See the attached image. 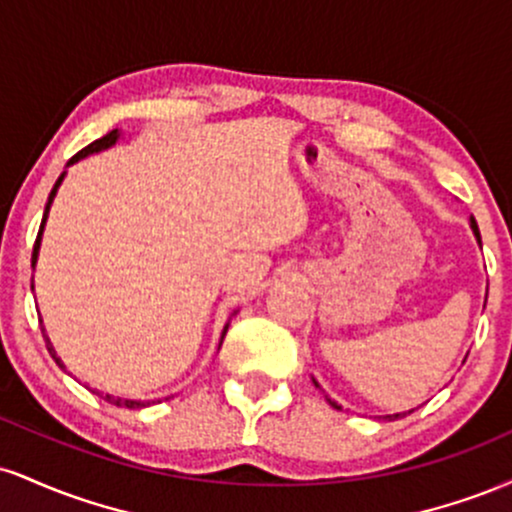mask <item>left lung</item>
Listing matches in <instances>:
<instances>
[{
    "label": "left lung",
    "instance_id": "obj_1",
    "mask_svg": "<svg viewBox=\"0 0 512 512\" xmlns=\"http://www.w3.org/2000/svg\"><path fill=\"white\" fill-rule=\"evenodd\" d=\"M472 228H474V236H477V240H479V245H481V236H479V226H477V221H474V219H472ZM399 416H402V414H395V419H399ZM390 419H392V416H390Z\"/></svg>",
    "mask_w": 512,
    "mask_h": 512
}]
</instances>
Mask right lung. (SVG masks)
<instances>
[{
    "instance_id": "1",
    "label": "right lung",
    "mask_w": 512,
    "mask_h": 512,
    "mask_svg": "<svg viewBox=\"0 0 512 512\" xmlns=\"http://www.w3.org/2000/svg\"><path fill=\"white\" fill-rule=\"evenodd\" d=\"M117 137H120V134H117V129H113V132H108V134H105V137L96 139V142H91V144H88L86 149H81L79 154L69 158V163H76V161H79V158H84V156H88V154H96V151H101V149H108V146H113V144L117 142ZM62 178H64V173L60 175V178H57L55 187H52V192H50V197H48V204H45L43 223H40V231H38V238H35V245H33V255H31V264H33V267H35V260H38V250H40V236H43L45 219H48L50 204H52V199H55V195H57V187H60ZM226 330H228V327H226ZM226 330H223V334H226ZM43 337H45V330H43ZM45 344H48V351H50V354H52V358H55V361H57V366H62V361H60V358H57L55 349H52V344H50V339H48V337H45ZM62 368H64V366H62ZM103 399H108V402H110V404H115V407H125V409H139V407H144V404H149V402H132V399H115V397H110V395H105Z\"/></svg>"
}]
</instances>
